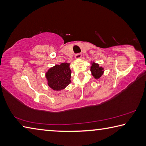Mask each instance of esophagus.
Listing matches in <instances>:
<instances>
[{
  "label": "esophagus",
  "instance_id": "obj_1",
  "mask_svg": "<svg viewBox=\"0 0 146 146\" xmlns=\"http://www.w3.org/2000/svg\"><path fill=\"white\" fill-rule=\"evenodd\" d=\"M81 56H82V54H81V53H77V54H76V55H75V58L79 59V58H81Z\"/></svg>",
  "mask_w": 146,
  "mask_h": 146
}]
</instances>
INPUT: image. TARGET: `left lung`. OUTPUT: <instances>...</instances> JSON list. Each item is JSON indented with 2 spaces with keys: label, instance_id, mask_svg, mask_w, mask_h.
<instances>
[{
  "label": "left lung",
  "instance_id": "1",
  "mask_svg": "<svg viewBox=\"0 0 146 146\" xmlns=\"http://www.w3.org/2000/svg\"><path fill=\"white\" fill-rule=\"evenodd\" d=\"M90 70L91 71V74L93 77L96 79H98L104 73V68L99 66V64L95 62H93L91 64Z\"/></svg>",
  "mask_w": 146,
  "mask_h": 146
}]
</instances>
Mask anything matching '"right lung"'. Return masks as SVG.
<instances>
[{
  "label": "right lung",
  "instance_id": "add662e5",
  "mask_svg": "<svg viewBox=\"0 0 146 146\" xmlns=\"http://www.w3.org/2000/svg\"><path fill=\"white\" fill-rule=\"evenodd\" d=\"M70 64L64 62L49 69L46 73L49 87L55 91H60L71 83Z\"/></svg>",
  "mask_w": 146,
  "mask_h": 146
}]
</instances>
